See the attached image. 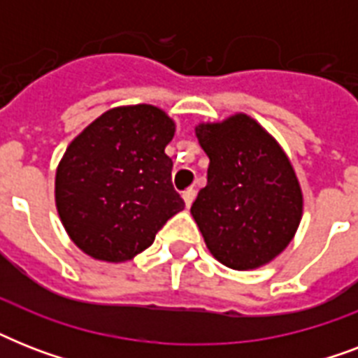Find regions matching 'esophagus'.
<instances>
[{"instance_id":"1","label":"esophagus","mask_w":358,"mask_h":358,"mask_svg":"<svg viewBox=\"0 0 358 358\" xmlns=\"http://www.w3.org/2000/svg\"><path fill=\"white\" fill-rule=\"evenodd\" d=\"M182 196H184V202H185V206L189 208L191 204H193V201H195V196H196V191L193 189V187H189V189H185L184 193H182Z\"/></svg>"}]
</instances>
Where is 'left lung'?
Masks as SVG:
<instances>
[{
  "label": "left lung",
  "instance_id": "left-lung-1",
  "mask_svg": "<svg viewBox=\"0 0 358 358\" xmlns=\"http://www.w3.org/2000/svg\"><path fill=\"white\" fill-rule=\"evenodd\" d=\"M195 134L210 167L191 215L208 250L238 271L266 266L288 247L303 217V193L288 156L245 113L199 124Z\"/></svg>",
  "mask_w": 358,
  "mask_h": 358
}]
</instances>
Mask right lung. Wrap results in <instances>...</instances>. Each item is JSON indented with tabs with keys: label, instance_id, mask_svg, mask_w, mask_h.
Listing matches in <instances>:
<instances>
[{
	"label": "right lung",
	"instance_id": "add662e5",
	"mask_svg": "<svg viewBox=\"0 0 358 358\" xmlns=\"http://www.w3.org/2000/svg\"><path fill=\"white\" fill-rule=\"evenodd\" d=\"M174 129L163 109L137 103L109 109L70 143L55 173V206L85 255L131 260L184 210L165 154Z\"/></svg>",
	"mask_w": 358,
	"mask_h": 358
}]
</instances>
